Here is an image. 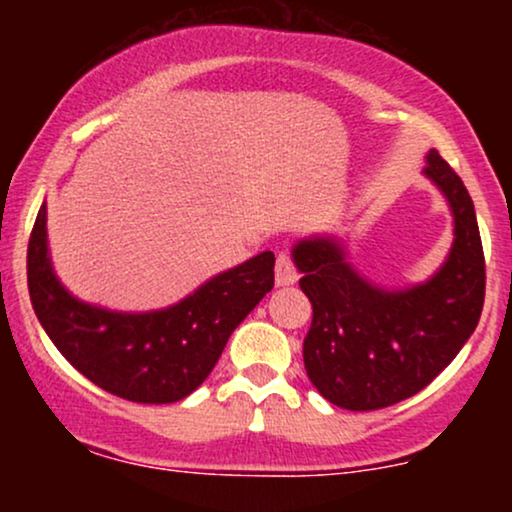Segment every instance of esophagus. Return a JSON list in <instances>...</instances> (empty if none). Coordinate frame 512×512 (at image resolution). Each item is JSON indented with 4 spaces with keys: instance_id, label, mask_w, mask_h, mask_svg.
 Masks as SVG:
<instances>
[{
    "instance_id": "34e87169",
    "label": "esophagus",
    "mask_w": 512,
    "mask_h": 512,
    "mask_svg": "<svg viewBox=\"0 0 512 512\" xmlns=\"http://www.w3.org/2000/svg\"><path fill=\"white\" fill-rule=\"evenodd\" d=\"M274 279H276V286H291L293 281L298 279V272H296V267H293V260H291L289 252H279V257H276Z\"/></svg>"
}]
</instances>
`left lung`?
<instances>
[{"label": "left lung", "instance_id": "8db88e82", "mask_svg": "<svg viewBox=\"0 0 512 512\" xmlns=\"http://www.w3.org/2000/svg\"><path fill=\"white\" fill-rule=\"evenodd\" d=\"M424 175L452 211V248L424 284L383 289L346 260L342 240H298L293 262L313 303L303 342L305 373L327 402L351 411L383 409L421 392L477 330L486 264L474 202L460 175L428 151Z\"/></svg>", "mask_w": 512, "mask_h": 512}]
</instances>
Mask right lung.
I'll use <instances>...</instances> for the list:
<instances>
[{
    "label": "right lung",
    "mask_w": 512,
    "mask_h": 512,
    "mask_svg": "<svg viewBox=\"0 0 512 512\" xmlns=\"http://www.w3.org/2000/svg\"><path fill=\"white\" fill-rule=\"evenodd\" d=\"M274 286V252L211 276L180 303L117 313L74 298L52 269L48 209L28 240V291L40 325L72 366L101 390L139 404L185 399L207 380L228 337Z\"/></svg>",
    "instance_id": "add662e5"
}]
</instances>
